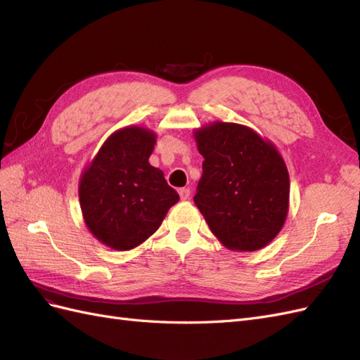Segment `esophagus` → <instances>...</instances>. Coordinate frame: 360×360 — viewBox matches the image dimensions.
Listing matches in <instances>:
<instances>
[{
	"label": "esophagus",
	"mask_w": 360,
	"mask_h": 360,
	"mask_svg": "<svg viewBox=\"0 0 360 360\" xmlns=\"http://www.w3.org/2000/svg\"><path fill=\"white\" fill-rule=\"evenodd\" d=\"M179 193H180L181 200H188L191 197V189L189 188H181V189H179Z\"/></svg>",
	"instance_id": "34e87169"
}]
</instances>
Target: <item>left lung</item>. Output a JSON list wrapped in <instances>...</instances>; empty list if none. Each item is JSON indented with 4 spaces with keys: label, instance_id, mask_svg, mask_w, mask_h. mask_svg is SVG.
Instances as JSON below:
<instances>
[{
    "label": "left lung",
    "instance_id": "8db88e82",
    "mask_svg": "<svg viewBox=\"0 0 360 360\" xmlns=\"http://www.w3.org/2000/svg\"><path fill=\"white\" fill-rule=\"evenodd\" d=\"M202 176L193 201L224 246L269 245L288 213L290 177L276 147L252 129L216 122L195 130Z\"/></svg>",
    "mask_w": 360,
    "mask_h": 360
}]
</instances>
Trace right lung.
Here are the masks:
<instances>
[{
  "label": "right lung",
  "instance_id": "right-lung-1",
  "mask_svg": "<svg viewBox=\"0 0 360 360\" xmlns=\"http://www.w3.org/2000/svg\"><path fill=\"white\" fill-rule=\"evenodd\" d=\"M156 135L139 126L114 132L85 168L79 202L91 234L115 250L146 242L180 197L150 165Z\"/></svg>",
  "mask_w": 360,
  "mask_h": 360
}]
</instances>
